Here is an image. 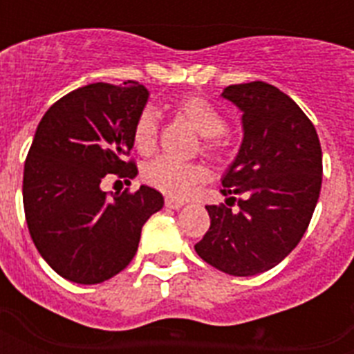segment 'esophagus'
Wrapping results in <instances>:
<instances>
[{
    "mask_svg": "<svg viewBox=\"0 0 354 354\" xmlns=\"http://www.w3.org/2000/svg\"><path fill=\"white\" fill-rule=\"evenodd\" d=\"M165 205H167L169 208H172V210H180V208L184 207L185 203L182 199H176V197H167Z\"/></svg>",
    "mask_w": 354,
    "mask_h": 354,
    "instance_id": "esophagus-1",
    "label": "esophagus"
}]
</instances>
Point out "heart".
<instances>
[{"mask_svg":"<svg viewBox=\"0 0 354 354\" xmlns=\"http://www.w3.org/2000/svg\"><path fill=\"white\" fill-rule=\"evenodd\" d=\"M176 115L185 119L203 138H207L208 149H216L222 146L220 134L225 131V117L205 98L189 96L178 102ZM132 142L140 153L153 151L157 144V115L151 109H146L134 123L132 131ZM144 180L153 185L155 189L184 197L192 192L195 185L207 180V169L201 165H189L180 162L170 157H157L151 162H147L144 169Z\"/></svg>","mask_w":354,"mask_h":354,"instance_id":"b5f03b06","label":"heart"}]
</instances>
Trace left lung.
I'll use <instances>...</instances> for the list:
<instances>
[{"label": "left lung", "instance_id": "left-lung-1", "mask_svg": "<svg viewBox=\"0 0 354 354\" xmlns=\"http://www.w3.org/2000/svg\"><path fill=\"white\" fill-rule=\"evenodd\" d=\"M241 109L243 142L222 178L239 210L208 205L210 227L195 245L203 260L233 277L273 269L304 237L322 184V149L296 102L263 81L225 87Z\"/></svg>", "mask_w": 354, "mask_h": 354}]
</instances>
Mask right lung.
Masks as SVG:
<instances>
[{
	"label": "right lung",
	"mask_w": 354,
	"mask_h": 354,
	"mask_svg": "<svg viewBox=\"0 0 354 354\" xmlns=\"http://www.w3.org/2000/svg\"><path fill=\"white\" fill-rule=\"evenodd\" d=\"M149 91L136 81L93 83L53 104L24 162V214L37 252L60 277L98 284L131 263L147 218L165 205L149 185L108 199L106 174L134 178L124 161Z\"/></svg>",
	"instance_id": "obj_1"
}]
</instances>
